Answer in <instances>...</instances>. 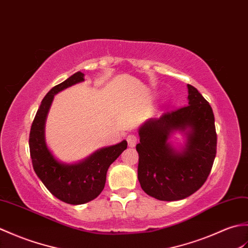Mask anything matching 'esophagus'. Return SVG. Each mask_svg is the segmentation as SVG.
Listing matches in <instances>:
<instances>
[{
  "label": "esophagus",
  "instance_id": "esophagus-1",
  "mask_svg": "<svg viewBox=\"0 0 248 248\" xmlns=\"http://www.w3.org/2000/svg\"><path fill=\"white\" fill-rule=\"evenodd\" d=\"M126 140H127L128 145H129L130 147H134V146H136V144H137V141H138V138H137L136 135L130 134V135L127 136V138H126Z\"/></svg>",
  "mask_w": 248,
  "mask_h": 248
}]
</instances>
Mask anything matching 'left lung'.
<instances>
[{
  "mask_svg": "<svg viewBox=\"0 0 248 248\" xmlns=\"http://www.w3.org/2000/svg\"><path fill=\"white\" fill-rule=\"evenodd\" d=\"M188 105L147 120L139 128L138 179L142 190L159 201H179L205 184L217 155V131L211 106L188 85ZM186 136L180 150L168 142L170 135Z\"/></svg>",
  "mask_w": 248,
  "mask_h": 248,
  "instance_id": "8db88e82",
  "label": "left lung"
}]
</instances>
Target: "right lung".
I'll return each instance as SVG.
<instances>
[{
	"label": "right lung",
	"mask_w": 248,
	"mask_h": 248,
	"mask_svg": "<svg viewBox=\"0 0 248 248\" xmlns=\"http://www.w3.org/2000/svg\"><path fill=\"white\" fill-rule=\"evenodd\" d=\"M84 80V73L78 72L52 88L41 102L30 133V152L35 173L55 197L70 205H81L96 199L105 186L110 164L127 147V142L123 140L101 148L85 160L71 164L58 161L48 150L45 126L54 95Z\"/></svg>",
	"instance_id": "1"
}]
</instances>
